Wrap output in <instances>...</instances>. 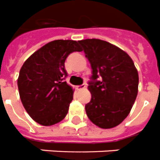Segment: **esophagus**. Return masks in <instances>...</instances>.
Masks as SVG:
<instances>
[{
    "mask_svg": "<svg viewBox=\"0 0 160 160\" xmlns=\"http://www.w3.org/2000/svg\"><path fill=\"white\" fill-rule=\"evenodd\" d=\"M85 88H86L85 84H82V85H79V86H77V89L78 90H82V89H84Z\"/></svg>",
    "mask_w": 160,
    "mask_h": 160,
    "instance_id": "1",
    "label": "esophagus"
}]
</instances>
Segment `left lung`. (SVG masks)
Listing matches in <instances>:
<instances>
[{
  "mask_svg": "<svg viewBox=\"0 0 160 160\" xmlns=\"http://www.w3.org/2000/svg\"><path fill=\"white\" fill-rule=\"evenodd\" d=\"M92 69L85 106L88 118L102 129L113 128L127 117L138 93L139 75L127 53L104 40H79ZM98 77L101 80H98Z\"/></svg>",
  "mask_w": 160,
  "mask_h": 160,
  "instance_id": "left-lung-1",
  "label": "left lung"
}]
</instances>
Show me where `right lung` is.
Listing matches in <instances>:
<instances>
[{
	"label": "right lung",
	"mask_w": 160,
	"mask_h": 160,
	"mask_svg": "<svg viewBox=\"0 0 160 160\" xmlns=\"http://www.w3.org/2000/svg\"><path fill=\"white\" fill-rule=\"evenodd\" d=\"M76 51L82 49L75 40H53L34 52L20 68V100L29 116L42 126L58 123L68 112L73 90L64 81V62Z\"/></svg>",
	"instance_id": "1"
}]
</instances>
